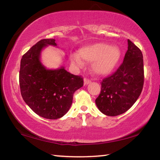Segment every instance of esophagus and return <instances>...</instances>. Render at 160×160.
<instances>
[{
	"label": "esophagus",
	"instance_id": "1",
	"mask_svg": "<svg viewBox=\"0 0 160 160\" xmlns=\"http://www.w3.org/2000/svg\"><path fill=\"white\" fill-rule=\"evenodd\" d=\"M91 82V80L89 79V78H85V79H84V85H88V84H90Z\"/></svg>",
	"mask_w": 160,
	"mask_h": 160
}]
</instances>
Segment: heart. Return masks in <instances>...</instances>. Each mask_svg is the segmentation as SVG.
Listing matches in <instances>:
<instances>
[{"mask_svg":"<svg viewBox=\"0 0 160 160\" xmlns=\"http://www.w3.org/2000/svg\"><path fill=\"white\" fill-rule=\"evenodd\" d=\"M79 55L75 54L72 56V63L79 66H82L81 58L87 62H92V70L94 73L106 75L109 74L118 64L121 51L116 47H109L104 43H96L81 48Z\"/></svg>","mask_w":160,"mask_h":160,"instance_id":"obj_1","label":"heart"}]
</instances>
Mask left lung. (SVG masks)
I'll list each match as a JSON object with an SVG mask.
<instances>
[{
    "label": "left lung",
    "instance_id": "8db88e82",
    "mask_svg": "<svg viewBox=\"0 0 160 160\" xmlns=\"http://www.w3.org/2000/svg\"><path fill=\"white\" fill-rule=\"evenodd\" d=\"M123 61L112 75L104 78L95 100L104 114L118 116L127 112L138 99L144 84L143 56L140 48L128 40Z\"/></svg>",
    "mask_w": 160,
    "mask_h": 160
}]
</instances>
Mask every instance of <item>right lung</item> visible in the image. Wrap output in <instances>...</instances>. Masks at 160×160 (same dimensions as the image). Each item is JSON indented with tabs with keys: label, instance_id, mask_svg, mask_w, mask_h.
<instances>
[{
	"label": "right lung",
	"instance_id": "obj_1",
	"mask_svg": "<svg viewBox=\"0 0 160 160\" xmlns=\"http://www.w3.org/2000/svg\"><path fill=\"white\" fill-rule=\"evenodd\" d=\"M56 40H40L22 56L19 82L21 95L37 115L58 119L68 112L75 91L83 86V78L65 70H47L39 61L42 48L56 46Z\"/></svg>",
	"mask_w": 160,
	"mask_h": 160
}]
</instances>
